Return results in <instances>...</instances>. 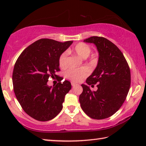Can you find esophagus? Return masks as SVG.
I'll return each instance as SVG.
<instances>
[{
  "mask_svg": "<svg viewBox=\"0 0 146 146\" xmlns=\"http://www.w3.org/2000/svg\"><path fill=\"white\" fill-rule=\"evenodd\" d=\"M76 85H78L77 84H76V83H75V82H71V86H72L73 87V86H76Z\"/></svg>",
  "mask_w": 146,
  "mask_h": 146,
  "instance_id": "34e87169",
  "label": "esophagus"
}]
</instances>
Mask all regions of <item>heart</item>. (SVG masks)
Masks as SVG:
<instances>
[{
    "instance_id": "heart-1",
    "label": "heart",
    "mask_w": 146,
    "mask_h": 146,
    "mask_svg": "<svg viewBox=\"0 0 146 146\" xmlns=\"http://www.w3.org/2000/svg\"><path fill=\"white\" fill-rule=\"evenodd\" d=\"M72 51L78 55L84 58L89 56L91 53V48L87 44L80 42L75 45ZM68 52L64 51L61 54L58 58V64L60 67L65 69L68 67ZM90 73V69L87 67H82L79 68H71L66 73V76L68 79L75 82H79L88 76Z\"/></svg>"
}]
</instances>
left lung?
Masks as SVG:
<instances>
[{"instance_id": "8db88e82", "label": "left lung", "mask_w": 146, "mask_h": 146, "mask_svg": "<svg viewBox=\"0 0 146 146\" xmlns=\"http://www.w3.org/2000/svg\"><path fill=\"white\" fill-rule=\"evenodd\" d=\"M84 42L95 44L99 53L97 68L86 80L91 87L97 84L98 90L93 91L82 84L79 102L90 118L104 119L114 115L124 102L131 84L130 69L123 53L107 38L94 36Z\"/></svg>"}]
</instances>
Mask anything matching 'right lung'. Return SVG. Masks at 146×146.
Masks as SVG:
<instances>
[{
    "label": "right lung",
    "mask_w": 146,
    "mask_h": 146,
    "mask_svg": "<svg viewBox=\"0 0 146 146\" xmlns=\"http://www.w3.org/2000/svg\"><path fill=\"white\" fill-rule=\"evenodd\" d=\"M72 43L41 38L26 48L17 58L12 75L13 90L22 108L34 119L48 121L61 111L71 85L68 80L61 82L62 77L56 72L60 71L59 56ZM49 77L57 78L59 82L49 87L46 84Z\"/></svg>",
    "instance_id": "right-lung-1"
}]
</instances>
